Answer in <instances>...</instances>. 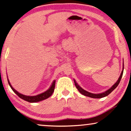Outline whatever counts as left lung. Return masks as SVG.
Listing matches in <instances>:
<instances>
[{"label":"left lung","instance_id":"8db88e82","mask_svg":"<svg viewBox=\"0 0 131 131\" xmlns=\"http://www.w3.org/2000/svg\"><path fill=\"white\" fill-rule=\"evenodd\" d=\"M123 69H124V66L123 65V70L121 72V74L120 75V77H119V78L118 79V80L117 81V82H116V83L113 85V86H112L111 88H110V89H108V90H107L106 91L104 92V93H100V94H93V93H89V92L85 91V90H84V89H82V88L81 87V86L79 85L77 83L76 81H75V80H74V83L75 85V86H76L77 89L79 91H80V93H81L82 94V95H85V96H87V97H91V98H94V99H100V98H103V97H104L107 96V95H108L109 94H110L112 93V91H113L117 87V85H118L119 82H120L121 80V78L122 77V75H123Z\"/></svg>","mask_w":131,"mask_h":131}]
</instances>
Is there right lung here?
<instances>
[{
	"label": "right lung",
	"instance_id": "right-lung-1",
	"mask_svg": "<svg viewBox=\"0 0 131 131\" xmlns=\"http://www.w3.org/2000/svg\"><path fill=\"white\" fill-rule=\"evenodd\" d=\"M8 83L9 84V85L10 86V88H12V90L14 91L15 93L16 94V95H18L20 98L23 99L27 102H29V103H36V102H40V101H42L43 100H45L47 98H49V97H50L52 94L53 93L54 90V87H55V82H56V81H53L52 84L50 86V87L49 88V90H47L46 91L44 92V93L40 94L37 95H34V96H28V95H25L22 94L18 93L17 91H16L14 89V88L12 87V85H11L8 79Z\"/></svg>",
	"mask_w": 131,
	"mask_h": 131
}]
</instances>
